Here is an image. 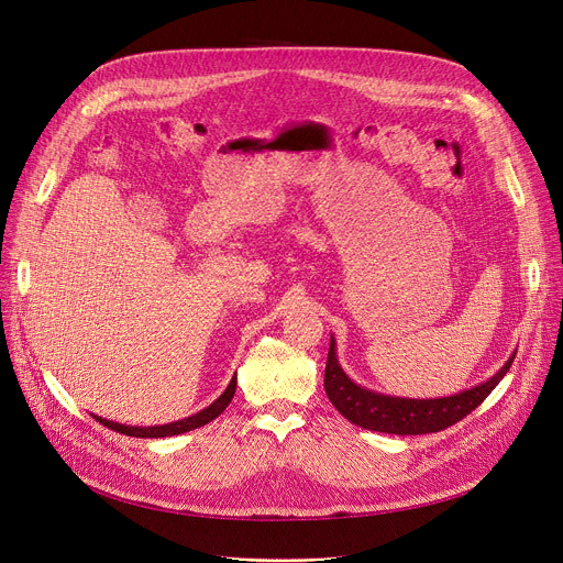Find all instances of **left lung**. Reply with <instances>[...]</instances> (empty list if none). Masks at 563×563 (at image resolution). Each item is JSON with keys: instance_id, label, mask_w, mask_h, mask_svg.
Here are the masks:
<instances>
[{"instance_id": "obj_1", "label": "left lung", "mask_w": 563, "mask_h": 563, "mask_svg": "<svg viewBox=\"0 0 563 563\" xmlns=\"http://www.w3.org/2000/svg\"><path fill=\"white\" fill-rule=\"evenodd\" d=\"M514 356L516 352L494 376H489L485 383L468 387V390L438 399H408L374 393L354 383L338 363L335 340L331 335L324 369V390L333 408L344 419H350L361 428L387 432V435H426V432H440L457 423L478 408L509 372Z\"/></svg>"}]
</instances>
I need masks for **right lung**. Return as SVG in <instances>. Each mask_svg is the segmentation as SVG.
Returning a JSON list of instances; mask_svg holds the SVG:
<instances>
[{"mask_svg":"<svg viewBox=\"0 0 563 563\" xmlns=\"http://www.w3.org/2000/svg\"><path fill=\"white\" fill-rule=\"evenodd\" d=\"M234 393H236V374L232 376L230 385L225 387V393H223L219 399H216L213 404H209L207 408H202L200 412H196V415H191V417H185V419H178V421H170V423H162V426H125V423L108 421V419L97 417V415H92V417H95L99 423L108 426L110 430H117V432H121V435H128V438H151V440H155V438H173V435H183V432L196 430V428H200V426L209 423L211 419L219 417V415L230 406Z\"/></svg>","mask_w":563,"mask_h":563,"instance_id":"1","label":"right lung"}]
</instances>
